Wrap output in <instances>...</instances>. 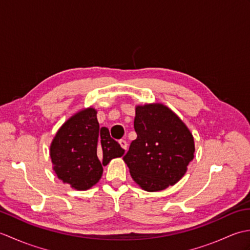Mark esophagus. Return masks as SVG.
Here are the masks:
<instances>
[{"mask_svg":"<svg viewBox=\"0 0 250 250\" xmlns=\"http://www.w3.org/2000/svg\"><path fill=\"white\" fill-rule=\"evenodd\" d=\"M119 144H120V146L124 148L125 150H126V148H128V143H126V141L125 140H120L119 141Z\"/></svg>","mask_w":250,"mask_h":250,"instance_id":"esophagus-1","label":"esophagus"}]
</instances>
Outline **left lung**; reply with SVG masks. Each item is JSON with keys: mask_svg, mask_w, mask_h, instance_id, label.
I'll list each match as a JSON object with an SVG mask.
<instances>
[{"mask_svg": "<svg viewBox=\"0 0 250 250\" xmlns=\"http://www.w3.org/2000/svg\"><path fill=\"white\" fill-rule=\"evenodd\" d=\"M132 141L124 160L134 182L146 191H160L182 178L194 153L187 126L162 104L137 106Z\"/></svg>", "mask_w": 250, "mask_h": 250, "instance_id": "obj_1", "label": "left lung"}]
</instances>
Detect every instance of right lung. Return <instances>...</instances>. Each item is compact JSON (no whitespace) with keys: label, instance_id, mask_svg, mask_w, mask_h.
Segmentation results:
<instances>
[{"label":"right lung","instance_id":"right-lung-1","mask_svg":"<svg viewBox=\"0 0 250 250\" xmlns=\"http://www.w3.org/2000/svg\"><path fill=\"white\" fill-rule=\"evenodd\" d=\"M125 153L111 139L107 128H100L97 110L87 108L71 117L57 132L50 157L57 176L77 190L97 184L103 166Z\"/></svg>","mask_w":250,"mask_h":250}]
</instances>
